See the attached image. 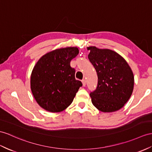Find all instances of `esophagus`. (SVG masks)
<instances>
[{
    "label": "esophagus",
    "mask_w": 152,
    "mask_h": 152,
    "mask_svg": "<svg viewBox=\"0 0 152 152\" xmlns=\"http://www.w3.org/2000/svg\"><path fill=\"white\" fill-rule=\"evenodd\" d=\"M82 83H83V86H86V80H85L84 79L82 80Z\"/></svg>",
    "instance_id": "1"
}]
</instances>
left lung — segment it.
<instances>
[{"instance_id": "left-lung-1", "label": "left lung", "mask_w": 152, "mask_h": 152, "mask_svg": "<svg viewBox=\"0 0 152 152\" xmlns=\"http://www.w3.org/2000/svg\"><path fill=\"white\" fill-rule=\"evenodd\" d=\"M90 50L88 58L97 72L98 84L90 93L91 102L102 112H113L123 108L134 90V76L125 59L115 51L99 49Z\"/></svg>"}]
</instances>
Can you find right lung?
<instances>
[{
    "label": "right lung",
    "mask_w": 152,
    "mask_h": 152,
    "mask_svg": "<svg viewBox=\"0 0 152 152\" xmlns=\"http://www.w3.org/2000/svg\"><path fill=\"white\" fill-rule=\"evenodd\" d=\"M78 54L77 47L59 48L44 55L35 65L31 75V90L43 109L61 112L72 104L83 86L75 79V69L70 66L72 59Z\"/></svg>",
    "instance_id": "1"
}]
</instances>
